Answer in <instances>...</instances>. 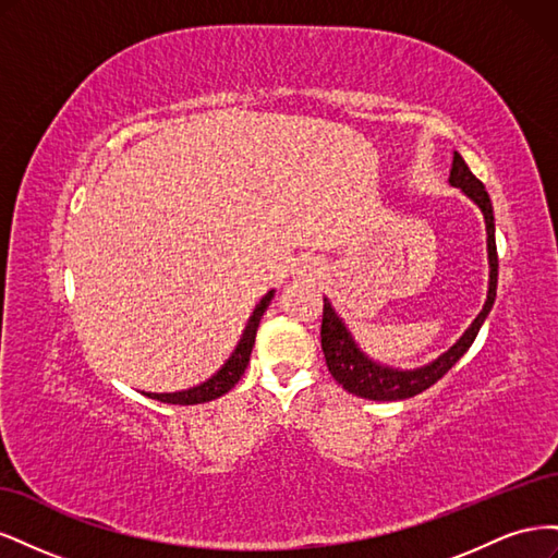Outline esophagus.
<instances>
[{"mask_svg": "<svg viewBox=\"0 0 558 558\" xmlns=\"http://www.w3.org/2000/svg\"><path fill=\"white\" fill-rule=\"evenodd\" d=\"M295 275L312 279V277H318V275H320V267H318V263H316L314 258H302V260L298 263V267H295Z\"/></svg>", "mask_w": 558, "mask_h": 558, "instance_id": "esophagus-1", "label": "esophagus"}]
</instances>
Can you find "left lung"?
<instances>
[{"mask_svg": "<svg viewBox=\"0 0 558 558\" xmlns=\"http://www.w3.org/2000/svg\"><path fill=\"white\" fill-rule=\"evenodd\" d=\"M449 183L453 189H461L463 195H468L480 207L486 226V253H488V291L482 312L475 316V320L465 328V332L456 340L445 353H440L435 361L412 367L400 369L384 365L375 359H369L367 353L353 340L351 330L347 328L344 318L337 314L332 302L324 298V324H320V349H324L326 365L330 375L349 393L379 400V402H393V400H408L426 391L437 379H442L449 369L456 365L463 353L475 342V337L486 320L488 312L494 307L496 300V283H498V253H496V223H494V207L492 197H488L484 183L470 172V167L461 158V154H453Z\"/></svg>", "mask_w": 558, "mask_h": 558, "instance_id": "left-lung-1", "label": "left lung"}]
</instances>
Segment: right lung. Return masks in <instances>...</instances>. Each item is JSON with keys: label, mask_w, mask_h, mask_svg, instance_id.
Here are the masks:
<instances>
[{"label": "right lung", "mask_w": 558, "mask_h": 558, "mask_svg": "<svg viewBox=\"0 0 558 558\" xmlns=\"http://www.w3.org/2000/svg\"><path fill=\"white\" fill-rule=\"evenodd\" d=\"M275 298V289L267 291L256 307H253L246 326L242 330V337L238 347H234V351L230 353V359L216 369V373L205 379L202 384H195L191 388H183V391H172V393H144L146 398H154V400H160V402H170V404H202V402H209V400H216L221 398L223 393H228L230 388L238 384L244 375V369L248 365V359H251V349H253V342H256V332H258V324L263 314L267 312L269 302H272Z\"/></svg>", "instance_id": "add662e5"}]
</instances>
